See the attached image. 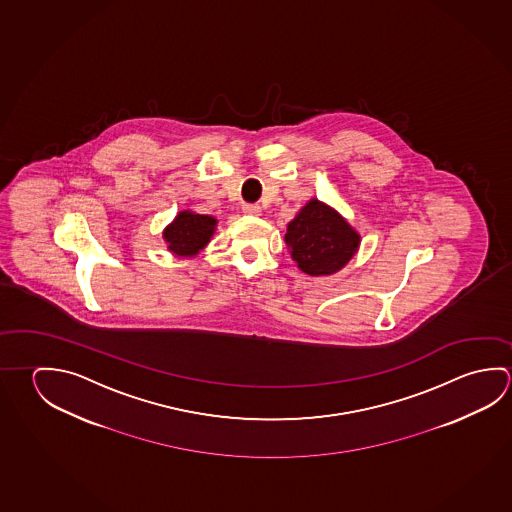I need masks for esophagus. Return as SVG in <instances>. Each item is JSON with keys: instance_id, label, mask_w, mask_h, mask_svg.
<instances>
[{"instance_id": "34e87169", "label": "esophagus", "mask_w": 512, "mask_h": 512, "mask_svg": "<svg viewBox=\"0 0 512 512\" xmlns=\"http://www.w3.org/2000/svg\"><path fill=\"white\" fill-rule=\"evenodd\" d=\"M243 212L248 214V216H260V207L259 205L248 203V205H243Z\"/></svg>"}]
</instances>
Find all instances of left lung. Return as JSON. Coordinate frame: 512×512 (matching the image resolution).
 I'll return each instance as SVG.
<instances>
[{
  "instance_id": "1",
  "label": "left lung",
  "mask_w": 512,
  "mask_h": 512,
  "mask_svg": "<svg viewBox=\"0 0 512 512\" xmlns=\"http://www.w3.org/2000/svg\"><path fill=\"white\" fill-rule=\"evenodd\" d=\"M291 257L311 277L340 271L358 252L359 234L334 208L311 199L287 225Z\"/></svg>"
}]
</instances>
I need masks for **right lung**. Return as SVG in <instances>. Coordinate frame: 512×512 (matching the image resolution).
<instances>
[{
    "mask_svg": "<svg viewBox=\"0 0 512 512\" xmlns=\"http://www.w3.org/2000/svg\"><path fill=\"white\" fill-rule=\"evenodd\" d=\"M216 225V217L183 210L163 230V239L174 255L194 257L210 243V237L216 232Z\"/></svg>",
    "mask_w": 512,
    "mask_h": 512,
    "instance_id": "1",
    "label": "right lung"
}]
</instances>
